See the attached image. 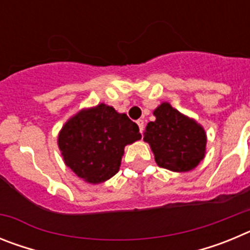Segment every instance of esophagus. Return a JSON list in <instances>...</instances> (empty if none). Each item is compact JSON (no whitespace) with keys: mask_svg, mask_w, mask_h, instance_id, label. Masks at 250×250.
Instances as JSON below:
<instances>
[{"mask_svg":"<svg viewBox=\"0 0 250 250\" xmlns=\"http://www.w3.org/2000/svg\"><path fill=\"white\" fill-rule=\"evenodd\" d=\"M136 124H138V126H139V130H140V132L144 131V127H145V124H144V120H138L136 121Z\"/></svg>","mask_w":250,"mask_h":250,"instance_id":"esophagus-1","label":"esophagus"}]
</instances>
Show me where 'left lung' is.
Segmentation results:
<instances>
[{"mask_svg":"<svg viewBox=\"0 0 250 250\" xmlns=\"http://www.w3.org/2000/svg\"><path fill=\"white\" fill-rule=\"evenodd\" d=\"M154 116L155 121H150L145 129L144 140L149 143L156 164L178 173L198 167L205 155L204 129L167 103L158 106Z\"/></svg>","mask_w":250,"mask_h":250,"instance_id":"left-lung-1","label":"left lung"}]
</instances>
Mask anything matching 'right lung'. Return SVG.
I'll use <instances>...</instances> for the list:
<instances>
[{
  "label": "right lung",
  "mask_w": 250,
  "mask_h": 250,
  "mask_svg": "<svg viewBox=\"0 0 250 250\" xmlns=\"http://www.w3.org/2000/svg\"><path fill=\"white\" fill-rule=\"evenodd\" d=\"M141 139L139 126L126 114L99 104L81 110L59 134L63 161L79 178L100 184L119 171L124 147Z\"/></svg>",
  "instance_id": "1"
}]
</instances>
